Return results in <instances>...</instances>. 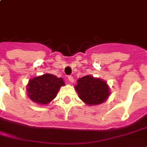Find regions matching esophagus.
<instances>
[{"label": "esophagus", "mask_w": 147, "mask_h": 147, "mask_svg": "<svg viewBox=\"0 0 147 147\" xmlns=\"http://www.w3.org/2000/svg\"><path fill=\"white\" fill-rule=\"evenodd\" d=\"M68 79H69V81L71 83H73L74 82V78H73V77H72V76H68Z\"/></svg>", "instance_id": "34e87169"}]
</instances>
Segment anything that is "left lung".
Instances as JSON below:
<instances>
[{
    "label": "left lung",
    "mask_w": 147,
    "mask_h": 147,
    "mask_svg": "<svg viewBox=\"0 0 147 147\" xmlns=\"http://www.w3.org/2000/svg\"><path fill=\"white\" fill-rule=\"evenodd\" d=\"M75 88L81 100L90 106L102 104L111 94L107 82L92 76L78 78Z\"/></svg>",
    "instance_id": "left-lung-1"
}]
</instances>
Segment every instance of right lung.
Here are the masks:
<instances>
[{
  "instance_id": "add662e5",
  "label": "right lung",
  "mask_w": 147,
  "mask_h": 147,
  "mask_svg": "<svg viewBox=\"0 0 147 147\" xmlns=\"http://www.w3.org/2000/svg\"><path fill=\"white\" fill-rule=\"evenodd\" d=\"M64 85L62 78L46 73L30 79L26 85V92L32 101L40 105H46L56 97L60 88Z\"/></svg>"
}]
</instances>
